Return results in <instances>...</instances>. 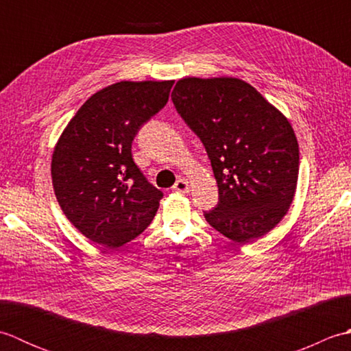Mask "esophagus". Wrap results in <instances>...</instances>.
Instances as JSON below:
<instances>
[{"instance_id": "1", "label": "esophagus", "mask_w": 351, "mask_h": 351, "mask_svg": "<svg viewBox=\"0 0 351 351\" xmlns=\"http://www.w3.org/2000/svg\"><path fill=\"white\" fill-rule=\"evenodd\" d=\"M173 190L175 191H180V193H187L190 190V185H189V181L184 180V178H181V180H178L173 185Z\"/></svg>"}]
</instances>
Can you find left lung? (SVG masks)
Masks as SVG:
<instances>
[{
	"label": "left lung",
	"mask_w": 351,
	"mask_h": 351,
	"mask_svg": "<svg viewBox=\"0 0 351 351\" xmlns=\"http://www.w3.org/2000/svg\"><path fill=\"white\" fill-rule=\"evenodd\" d=\"M171 101L202 141L219 187L204 215L235 243L265 235L288 213L299 178V145L279 110L238 78H182Z\"/></svg>",
	"instance_id": "obj_1"
}]
</instances>
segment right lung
<instances>
[{
    "label": "right lung",
    "instance_id": "right-lung-1",
    "mask_svg": "<svg viewBox=\"0 0 351 351\" xmlns=\"http://www.w3.org/2000/svg\"><path fill=\"white\" fill-rule=\"evenodd\" d=\"M173 81H122L90 96L52 154L51 176L66 217L106 249L151 225L162 191L132 160V140L164 108Z\"/></svg>",
    "mask_w": 351,
    "mask_h": 351
}]
</instances>
